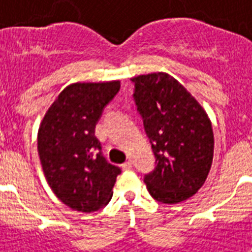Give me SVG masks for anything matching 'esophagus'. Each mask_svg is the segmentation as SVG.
<instances>
[{"instance_id": "1", "label": "esophagus", "mask_w": 252, "mask_h": 252, "mask_svg": "<svg viewBox=\"0 0 252 252\" xmlns=\"http://www.w3.org/2000/svg\"><path fill=\"white\" fill-rule=\"evenodd\" d=\"M122 168L123 170H130V168H132V162L130 161L124 162V163L122 165Z\"/></svg>"}]
</instances>
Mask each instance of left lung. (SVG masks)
I'll return each instance as SVG.
<instances>
[{
	"mask_svg": "<svg viewBox=\"0 0 252 252\" xmlns=\"http://www.w3.org/2000/svg\"><path fill=\"white\" fill-rule=\"evenodd\" d=\"M157 167L145 176L153 199L178 204L203 187L215 150L212 122L193 95L168 73L130 78Z\"/></svg>",
	"mask_w": 252,
	"mask_h": 252,
	"instance_id": "left-lung-1",
	"label": "left lung"
}]
</instances>
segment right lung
Wrapping results in <instances>:
<instances>
[{
    "label": "right lung",
    "mask_w": 252,
    "mask_h": 252,
    "mask_svg": "<svg viewBox=\"0 0 252 252\" xmlns=\"http://www.w3.org/2000/svg\"><path fill=\"white\" fill-rule=\"evenodd\" d=\"M119 89V80L68 85L40 122L37 152L45 179L73 211H98L112 197L120 167L98 153L95 124Z\"/></svg>",
    "instance_id": "1"
}]
</instances>
